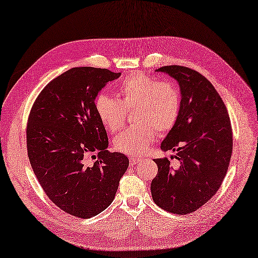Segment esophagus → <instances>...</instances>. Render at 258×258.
Wrapping results in <instances>:
<instances>
[{"instance_id":"obj_1","label":"esophagus","mask_w":258,"mask_h":258,"mask_svg":"<svg viewBox=\"0 0 258 258\" xmlns=\"http://www.w3.org/2000/svg\"><path fill=\"white\" fill-rule=\"evenodd\" d=\"M140 161V159H138V158H135V156H131V158L129 159V162H130V166H135L138 162Z\"/></svg>"}]
</instances>
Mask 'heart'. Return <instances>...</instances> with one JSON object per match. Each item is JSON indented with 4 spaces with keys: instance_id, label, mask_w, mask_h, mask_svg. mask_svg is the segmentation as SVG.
Here are the masks:
<instances>
[{
    "instance_id": "1",
    "label": "heart",
    "mask_w": 258,
    "mask_h": 258,
    "mask_svg": "<svg viewBox=\"0 0 258 258\" xmlns=\"http://www.w3.org/2000/svg\"><path fill=\"white\" fill-rule=\"evenodd\" d=\"M117 93L119 99L99 93L94 107L100 122L110 133L120 130L127 111L135 109L134 120L138 124L114 139L119 152L144 154L154 142L156 134L169 133L178 120L181 97L172 81H160L143 72H135L118 84Z\"/></svg>"
}]
</instances>
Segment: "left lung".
I'll return each instance as SVG.
<instances>
[{
	"label": "left lung",
	"instance_id": "left-lung-1",
	"mask_svg": "<svg viewBox=\"0 0 258 258\" xmlns=\"http://www.w3.org/2000/svg\"><path fill=\"white\" fill-rule=\"evenodd\" d=\"M156 71L177 80L181 92L176 124L161 144L176 151V166L155 159L158 174L151 194L160 208L187 215L215 196L229 168L233 135L227 107L210 81L187 67L165 66ZM173 159V158H172Z\"/></svg>",
	"mask_w": 258,
	"mask_h": 258
}]
</instances>
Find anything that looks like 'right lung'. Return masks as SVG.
<instances>
[{
  "mask_svg": "<svg viewBox=\"0 0 258 258\" xmlns=\"http://www.w3.org/2000/svg\"><path fill=\"white\" fill-rule=\"evenodd\" d=\"M120 77L108 69L80 67L43 87L30 109L26 141L30 165L43 191L67 213L83 219L111 204L129 160L109 152L96 114L98 92ZM94 152V162L87 158Z\"/></svg>",
  "mask_w": 258,
  "mask_h": 258,
  "instance_id": "1",
  "label": "right lung"
}]
</instances>
